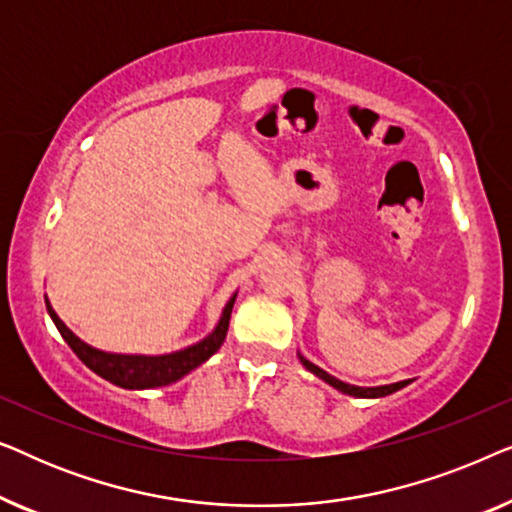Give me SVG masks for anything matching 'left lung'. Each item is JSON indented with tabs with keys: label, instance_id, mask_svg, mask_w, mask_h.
<instances>
[{
	"label": "left lung",
	"instance_id": "obj_1",
	"mask_svg": "<svg viewBox=\"0 0 512 512\" xmlns=\"http://www.w3.org/2000/svg\"><path fill=\"white\" fill-rule=\"evenodd\" d=\"M300 361H303V366H305L307 370H312V373L317 375V377H321V380L328 382V384H331V387H335V389H338V391H342V394H349V396H359V398H377V396H389V394H394V391L403 389L405 384H410V382H396V384H389V387H373V389H363V387H354V384H345V382L335 380L333 375H328L326 370H321L319 366H314L312 361L303 359V356H300Z\"/></svg>",
	"mask_w": 512,
	"mask_h": 512
}]
</instances>
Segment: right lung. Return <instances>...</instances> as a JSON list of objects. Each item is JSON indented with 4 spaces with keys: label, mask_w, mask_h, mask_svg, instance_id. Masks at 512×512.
Here are the masks:
<instances>
[{
    "label": "right lung",
    "mask_w": 512,
    "mask_h": 512,
    "mask_svg": "<svg viewBox=\"0 0 512 512\" xmlns=\"http://www.w3.org/2000/svg\"><path fill=\"white\" fill-rule=\"evenodd\" d=\"M235 296L230 298V303L223 310V317L219 326L214 328V333L205 338L198 345L184 349V352L167 354V356H118V354H107L97 352V349L88 347L86 342H81L76 335L69 331V328L62 324L58 314L53 312L51 303L46 300V310L51 314L53 324L58 326V331L72 352L79 356V359L86 363V366L97 373L104 380L123 389H151V387H165V384L177 382L179 377L191 373L193 368H198L200 363H205L209 356H212L216 349L223 345L228 333L230 324V312H233Z\"/></svg>",
    "instance_id": "right-lung-1"
}]
</instances>
